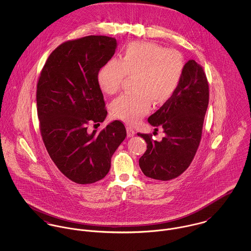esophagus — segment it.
I'll return each instance as SVG.
<instances>
[{
    "label": "esophagus",
    "mask_w": 251,
    "mask_h": 251,
    "mask_svg": "<svg viewBox=\"0 0 251 251\" xmlns=\"http://www.w3.org/2000/svg\"><path fill=\"white\" fill-rule=\"evenodd\" d=\"M126 132H127V136L128 137H133L135 135V131L133 128H131L130 126L126 127Z\"/></svg>",
    "instance_id": "esophagus-1"
}]
</instances>
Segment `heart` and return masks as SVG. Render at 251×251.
I'll return each instance as SVG.
<instances>
[{
    "instance_id": "obj_1",
    "label": "heart",
    "mask_w": 251,
    "mask_h": 251,
    "mask_svg": "<svg viewBox=\"0 0 251 251\" xmlns=\"http://www.w3.org/2000/svg\"><path fill=\"white\" fill-rule=\"evenodd\" d=\"M183 56L176 50L152 42L136 41L126 45L120 60L110 59L99 72V84L107 95L116 94L126 78L135 77L134 94L123 95L111 106L114 117L133 125L151 110V102L168 101L179 88L183 72Z\"/></svg>"
}]
</instances>
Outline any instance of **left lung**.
Wrapping results in <instances>:
<instances>
[{
    "label": "left lung",
    "instance_id": "obj_1",
    "mask_svg": "<svg viewBox=\"0 0 251 251\" xmlns=\"http://www.w3.org/2000/svg\"><path fill=\"white\" fill-rule=\"evenodd\" d=\"M208 104L206 74L202 66L189 60L173 97L148 119L155 130L162 128L165 136L161 141H154L149 134L137 133L148 144L139 158L145 176L169 180L187 169L200 144Z\"/></svg>",
    "mask_w": 251,
    "mask_h": 251
}]
</instances>
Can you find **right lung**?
<instances>
[{
    "label": "right lung",
    "instance_id": "obj_1",
    "mask_svg": "<svg viewBox=\"0 0 251 251\" xmlns=\"http://www.w3.org/2000/svg\"><path fill=\"white\" fill-rule=\"evenodd\" d=\"M116 48L117 40L110 36L67 41L50 54L37 82L43 143L59 170L76 183L103 179L113 153L126 136L120 121L100 133L87 130L90 123H102L107 116L98 75Z\"/></svg>",
    "mask_w": 251,
    "mask_h": 251
}]
</instances>
